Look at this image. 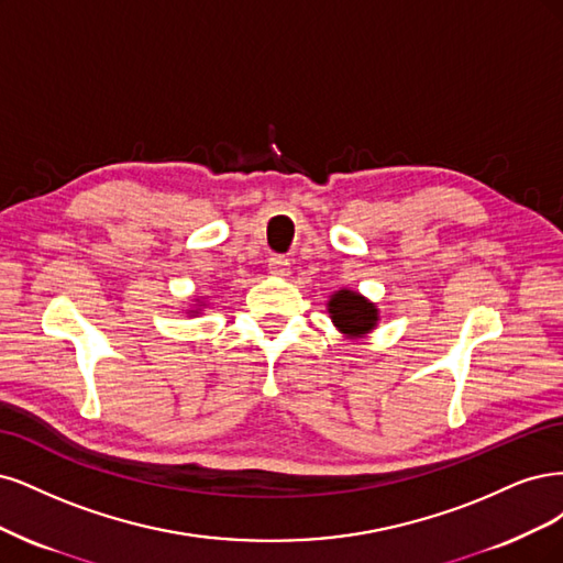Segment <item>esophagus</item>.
<instances>
[{"mask_svg": "<svg viewBox=\"0 0 563 563\" xmlns=\"http://www.w3.org/2000/svg\"><path fill=\"white\" fill-rule=\"evenodd\" d=\"M268 271H271V276L287 278L289 276V262L285 257H280V255L268 257Z\"/></svg>", "mask_w": 563, "mask_h": 563, "instance_id": "34e87169", "label": "esophagus"}]
</instances>
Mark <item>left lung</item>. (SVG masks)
Returning a JSON list of instances; mask_svg holds the SVG:
<instances>
[{
	"label": "left lung",
	"instance_id": "obj_1",
	"mask_svg": "<svg viewBox=\"0 0 563 563\" xmlns=\"http://www.w3.org/2000/svg\"><path fill=\"white\" fill-rule=\"evenodd\" d=\"M328 313L336 332L351 341H360L372 334L380 320L376 303L349 287H341L339 292L330 295Z\"/></svg>",
	"mask_w": 563,
	"mask_h": 563
}]
</instances>
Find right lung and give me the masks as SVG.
Instances as JSON below:
<instances>
[{"label":"right lung","mask_w":563,"mask_h":563,"mask_svg":"<svg viewBox=\"0 0 563 563\" xmlns=\"http://www.w3.org/2000/svg\"><path fill=\"white\" fill-rule=\"evenodd\" d=\"M194 301H196V303H194L191 308H187V316H194V318H196L198 313H201V311H203V308H208V303H206V301H208V297H201V299H194Z\"/></svg>","instance_id":"1"}]
</instances>
